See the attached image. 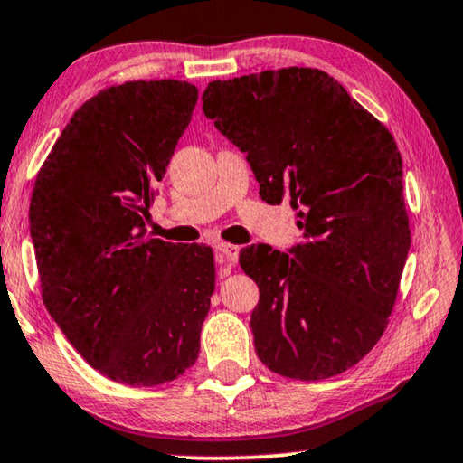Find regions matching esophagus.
<instances>
[{
  "label": "esophagus",
  "instance_id": "esophagus-1",
  "mask_svg": "<svg viewBox=\"0 0 463 463\" xmlns=\"http://www.w3.org/2000/svg\"><path fill=\"white\" fill-rule=\"evenodd\" d=\"M217 260L219 265H222L223 273L227 275L232 271V267L238 262V254H240V248L233 246V244H217Z\"/></svg>",
  "mask_w": 463,
  "mask_h": 463
}]
</instances>
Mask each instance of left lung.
Returning <instances> with one entry per match:
<instances>
[{"label": "left lung", "mask_w": 463, "mask_h": 463, "mask_svg": "<svg viewBox=\"0 0 463 463\" xmlns=\"http://www.w3.org/2000/svg\"><path fill=\"white\" fill-rule=\"evenodd\" d=\"M203 111L246 153L262 201H289L304 232L289 254H240L260 289L256 355L298 381L358 364L389 323L411 241L391 132L317 68L213 80Z\"/></svg>", "instance_id": "1"}]
</instances>
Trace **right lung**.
I'll use <instances>...</instances> for the list:
<instances>
[{"label": "right lung", "instance_id": "obj_1", "mask_svg": "<svg viewBox=\"0 0 463 463\" xmlns=\"http://www.w3.org/2000/svg\"><path fill=\"white\" fill-rule=\"evenodd\" d=\"M196 101L194 84L172 78L103 89L63 128L34 182L43 304L78 354L124 385L174 381L201 352L213 250H182L145 225Z\"/></svg>", "mask_w": 463, "mask_h": 463}]
</instances>
